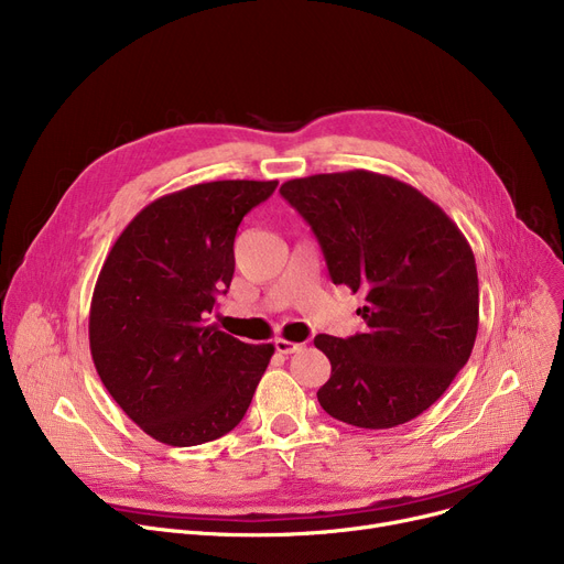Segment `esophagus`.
Segmentation results:
<instances>
[{"instance_id": "esophagus-1", "label": "esophagus", "mask_w": 564, "mask_h": 564, "mask_svg": "<svg viewBox=\"0 0 564 564\" xmlns=\"http://www.w3.org/2000/svg\"><path fill=\"white\" fill-rule=\"evenodd\" d=\"M274 347H276L279 354H294V351H302V349H304L302 343H290V340H285V338H279V340L274 343Z\"/></svg>"}]
</instances>
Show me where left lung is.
Returning <instances> with one entry per match:
<instances>
[{"label": "left lung", "instance_id": "obj_1", "mask_svg": "<svg viewBox=\"0 0 564 564\" xmlns=\"http://www.w3.org/2000/svg\"><path fill=\"white\" fill-rule=\"evenodd\" d=\"M313 228L336 285L366 294V334H319L332 361L319 406L354 427L389 430L430 409L478 334L476 258L457 224L416 187L364 169L281 185Z\"/></svg>", "mask_w": 564, "mask_h": 564}]
</instances>
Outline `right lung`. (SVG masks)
Returning <instances> with one entry per match:
<instances>
[{"instance_id": "1", "label": "right lung", "mask_w": 564, "mask_h": 564, "mask_svg": "<svg viewBox=\"0 0 564 564\" xmlns=\"http://www.w3.org/2000/svg\"><path fill=\"white\" fill-rule=\"evenodd\" d=\"M276 181H217L166 194L113 242L88 343L109 395L166 446H198L245 419L274 345L237 340L207 315L226 294L235 232Z\"/></svg>"}]
</instances>
